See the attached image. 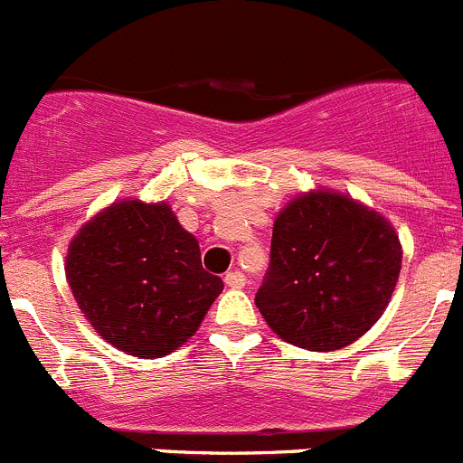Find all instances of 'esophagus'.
Segmentation results:
<instances>
[{"mask_svg": "<svg viewBox=\"0 0 463 463\" xmlns=\"http://www.w3.org/2000/svg\"><path fill=\"white\" fill-rule=\"evenodd\" d=\"M224 285L227 288H243L245 276L241 271H227L224 273Z\"/></svg>", "mask_w": 463, "mask_h": 463, "instance_id": "34e87169", "label": "esophagus"}]
</instances>
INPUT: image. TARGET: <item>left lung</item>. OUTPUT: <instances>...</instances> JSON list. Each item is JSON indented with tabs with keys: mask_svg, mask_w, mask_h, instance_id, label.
<instances>
[{
	"mask_svg": "<svg viewBox=\"0 0 463 463\" xmlns=\"http://www.w3.org/2000/svg\"><path fill=\"white\" fill-rule=\"evenodd\" d=\"M399 273V236L383 215L343 194L315 192L278 215L255 304L280 338L329 353L378 322Z\"/></svg>",
	"mask_w": 463,
	"mask_h": 463,
	"instance_id": "1",
	"label": "left lung"
}]
</instances>
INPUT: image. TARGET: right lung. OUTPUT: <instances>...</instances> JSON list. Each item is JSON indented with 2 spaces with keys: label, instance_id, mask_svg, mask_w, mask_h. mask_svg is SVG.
<instances>
[{
  "label": "right lung",
  "instance_id": "1",
  "mask_svg": "<svg viewBox=\"0 0 463 463\" xmlns=\"http://www.w3.org/2000/svg\"><path fill=\"white\" fill-rule=\"evenodd\" d=\"M67 280L99 336L137 357L181 347L222 292L171 208L137 199L80 229L69 245Z\"/></svg>",
  "mask_w": 463,
  "mask_h": 463
}]
</instances>
